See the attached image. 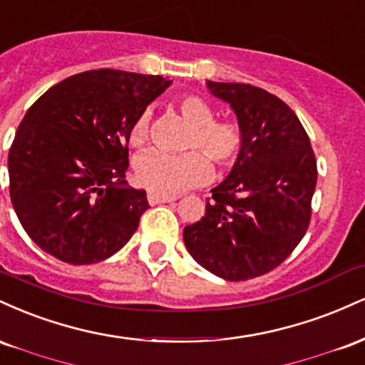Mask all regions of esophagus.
Segmentation results:
<instances>
[{"label":"esophagus","mask_w":365,"mask_h":365,"mask_svg":"<svg viewBox=\"0 0 365 365\" xmlns=\"http://www.w3.org/2000/svg\"><path fill=\"white\" fill-rule=\"evenodd\" d=\"M175 198L173 196H162V195H157V192H148V203L150 205H160V203H170V201H174Z\"/></svg>","instance_id":"34e87169"}]
</instances>
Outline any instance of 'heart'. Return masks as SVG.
I'll return each mask as SVG.
<instances>
[{
    "instance_id": "b5f03b06",
    "label": "heart",
    "mask_w": 365,
    "mask_h": 365,
    "mask_svg": "<svg viewBox=\"0 0 365 365\" xmlns=\"http://www.w3.org/2000/svg\"><path fill=\"white\" fill-rule=\"evenodd\" d=\"M179 113L192 124L187 136V148L181 155L150 150L141 153L135 160V178L148 191L162 196L178 195L187 187L198 186L208 181L212 175V158L218 167H229L237 160L244 145V131L241 124L232 119H213V109L207 101L198 96H184L175 102ZM150 110H143L131 124V145L143 143L148 135Z\"/></svg>"
}]
</instances>
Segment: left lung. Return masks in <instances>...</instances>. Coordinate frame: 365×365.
Instances as JSON below:
<instances>
[{"label":"left lung","mask_w":365,"mask_h":365,"mask_svg":"<svg viewBox=\"0 0 365 365\" xmlns=\"http://www.w3.org/2000/svg\"><path fill=\"white\" fill-rule=\"evenodd\" d=\"M244 131L227 178L212 190L205 217L184 227L192 259L224 280L272 272L306 234L318 181L309 136L295 113L267 90L207 80Z\"/></svg>","instance_id":"8db88e82"}]
</instances>
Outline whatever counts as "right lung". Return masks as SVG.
I'll list each match as a JSON object with an SVG mask.
<instances>
[{
	"mask_svg": "<svg viewBox=\"0 0 365 365\" xmlns=\"http://www.w3.org/2000/svg\"><path fill=\"white\" fill-rule=\"evenodd\" d=\"M170 83L158 75L85 71L27 110L8 153L10 196L42 251L90 264L130 241L150 208L145 190L124 181L131 124Z\"/></svg>",
	"mask_w": 365,
	"mask_h": 365,
	"instance_id": "right-lung-1",
	"label": "right lung"
}]
</instances>
